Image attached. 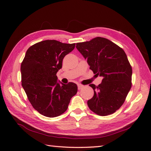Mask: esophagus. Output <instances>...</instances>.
Listing matches in <instances>:
<instances>
[{"instance_id": "obj_1", "label": "esophagus", "mask_w": 151, "mask_h": 151, "mask_svg": "<svg viewBox=\"0 0 151 151\" xmlns=\"http://www.w3.org/2000/svg\"><path fill=\"white\" fill-rule=\"evenodd\" d=\"M77 87H78V89L80 90V89H81L82 88H83L84 86L82 85V84H78V85H77Z\"/></svg>"}]
</instances>
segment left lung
<instances>
[{
    "label": "left lung",
    "mask_w": 151,
    "mask_h": 151,
    "mask_svg": "<svg viewBox=\"0 0 151 151\" xmlns=\"http://www.w3.org/2000/svg\"><path fill=\"white\" fill-rule=\"evenodd\" d=\"M94 74L102 76L98 86L89 84L94 96L88 101L91 111L100 116L115 113L125 102L132 87V68L122 48L106 38L96 37L76 43Z\"/></svg>",
    "instance_id": "8db88e82"
}]
</instances>
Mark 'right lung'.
Wrapping results in <instances>:
<instances>
[{
  "label": "right lung",
  "instance_id": "add662e5",
  "mask_svg": "<svg viewBox=\"0 0 151 151\" xmlns=\"http://www.w3.org/2000/svg\"><path fill=\"white\" fill-rule=\"evenodd\" d=\"M75 46L76 43L48 40L35 43L26 51L21 65L22 86L30 103L41 115L60 116L77 92L76 84H60L56 76L63 58Z\"/></svg>",
  "mask_w": 151,
  "mask_h": 151
}]
</instances>
